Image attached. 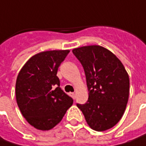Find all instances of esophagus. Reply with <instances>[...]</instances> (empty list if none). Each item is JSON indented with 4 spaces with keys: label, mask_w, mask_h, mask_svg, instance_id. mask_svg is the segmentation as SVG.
Instances as JSON below:
<instances>
[{
    "label": "esophagus",
    "mask_w": 146,
    "mask_h": 146,
    "mask_svg": "<svg viewBox=\"0 0 146 146\" xmlns=\"http://www.w3.org/2000/svg\"><path fill=\"white\" fill-rule=\"evenodd\" d=\"M69 95H70V96L73 99H75V97H76V95H75V93H73V92H71Z\"/></svg>",
    "instance_id": "34e87169"
}]
</instances>
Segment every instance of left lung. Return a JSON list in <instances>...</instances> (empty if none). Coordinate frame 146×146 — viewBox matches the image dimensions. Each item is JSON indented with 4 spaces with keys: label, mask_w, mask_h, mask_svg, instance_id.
<instances>
[{
    "label": "left lung",
    "mask_w": 146,
    "mask_h": 146,
    "mask_svg": "<svg viewBox=\"0 0 146 146\" xmlns=\"http://www.w3.org/2000/svg\"><path fill=\"white\" fill-rule=\"evenodd\" d=\"M73 53L84 68L89 92L86 103L77 106L92 129L108 130L119 122L126 110L128 73L117 56L103 46H82L73 49Z\"/></svg>",
    "instance_id": "8db88e82"
}]
</instances>
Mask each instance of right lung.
Returning a JSON list of instances; mask_svg holds the SVG:
<instances>
[{"label":"right lung","mask_w":146,"mask_h":146,"mask_svg":"<svg viewBox=\"0 0 146 146\" xmlns=\"http://www.w3.org/2000/svg\"><path fill=\"white\" fill-rule=\"evenodd\" d=\"M68 53V50H60L36 54L18 74L17 104L28 123L38 130L52 129L73 105V100L61 90L56 76Z\"/></svg>","instance_id":"add662e5"}]
</instances>
